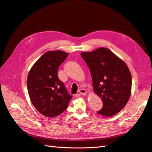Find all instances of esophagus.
Listing matches in <instances>:
<instances>
[{
    "label": "esophagus",
    "instance_id": "34e87169",
    "mask_svg": "<svg viewBox=\"0 0 152 152\" xmlns=\"http://www.w3.org/2000/svg\"><path fill=\"white\" fill-rule=\"evenodd\" d=\"M79 93L82 95H84L86 94V90H84V89H83V88H80L79 90Z\"/></svg>",
    "mask_w": 152,
    "mask_h": 152
}]
</instances>
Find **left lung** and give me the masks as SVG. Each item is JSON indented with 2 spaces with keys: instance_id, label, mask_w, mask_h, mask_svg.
Segmentation results:
<instances>
[{
  "instance_id": "1",
  "label": "left lung",
  "mask_w": 152,
  "mask_h": 152,
  "mask_svg": "<svg viewBox=\"0 0 152 152\" xmlns=\"http://www.w3.org/2000/svg\"><path fill=\"white\" fill-rule=\"evenodd\" d=\"M80 55L90 70L95 93L103 102L97 113L106 117L118 113L131 95L132 75L128 66L105 48Z\"/></svg>"
}]
</instances>
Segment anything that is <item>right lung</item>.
<instances>
[{"label": "right lung", "instance_id": "right-lung-1", "mask_svg": "<svg viewBox=\"0 0 152 152\" xmlns=\"http://www.w3.org/2000/svg\"><path fill=\"white\" fill-rule=\"evenodd\" d=\"M68 53L49 51L32 66L27 79V87L33 105L43 115L53 117L67 109L72 97L58 77L60 65Z\"/></svg>", "mask_w": 152, "mask_h": 152}]
</instances>
